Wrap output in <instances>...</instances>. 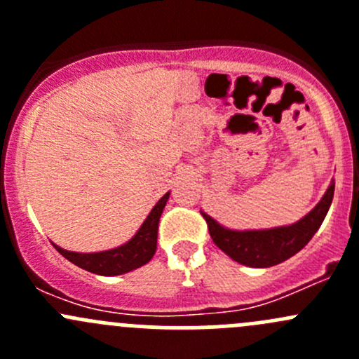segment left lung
<instances>
[{
  "instance_id": "left-lung-1",
  "label": "left lung",
  "mask_w": 359,
  "mask_h": 359,
  "mask_svg": "<svg viewBox=\"0 0 359 359\" xmlns=\"http://www.w3.org/2000/svg\"><path fill=\"white\" fill-rule=\"evenodd\" d=\"M334 191L335 182L332 180L320 203L307 215H304L302 219L290 226L236 231L220 226L203 210L201 215L208 224L213 243L226 255L248 267H271L285 262L309 243L311 238L320 229L327 217L328 208L334 200Z\"/></svg>"
}]
</instances>
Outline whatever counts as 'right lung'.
Masks as SVG:
<instances>
[{"label": "right lung", "instance_id": "right-lung-1", "mask_svg": "<svg viewBox=\"0 0 359 359\" xmlns=\"http://www.w3.org/2000/svg\"><path fill=\"white\" fill-rule=\"evenodd\" d=\"M168 198L170 191L154 205V208L146 217L139 231L133 234L132 240L119 245V247L93 253L69 252V250L60 248L55 243H53V247L57 248L60 255L66 257L69 262L81 267V269L90 271V273L100 274V276H118V274L130 273V271L144 266L153 259L158 243L159 217H161Z\"/></svg>", "mask_w": 359, "mask_h": 359}]
</instances>
